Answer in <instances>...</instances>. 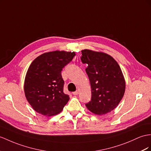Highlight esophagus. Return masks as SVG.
Listing matches in <instances>:
<instances>
[{
    "label": "esophagus",
    "mask_w": 151,
    "mask_h": 151,
    "mask_svg": "<svg viewBox=\"0 0 151 151\" xmlns=\"http://www.w3.org/2000/svg\"><path fill=\"white\" fill-rule=\"evenodd\" d=\"M72 94L74 95H78L79 94V91L77 90L76 91H73V92H72Z\"/></svg>",
    "instance_id": "esophagus-1"
}]
</instances>
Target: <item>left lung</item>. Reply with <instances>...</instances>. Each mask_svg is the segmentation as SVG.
I'll list each match as a JSON object with an SVG mask.
<instances>
[{"label":"left lung","mask_w":151,"mask_h":151,"mask_svg":"<svg viewBox=\"0 0 151 151\" xmlns=\"http://www.w3.org/2000/svg\"><path fill=\"white\" fill-rule=\"evenodd\" d=\"M82 63L91 88V101L85 105L96 115L111 112L119 105L125 92L126 83L120 66L109 55L84 49L81 51Z\"/></svg>","instance_id":"obj_1"}]
</instances>
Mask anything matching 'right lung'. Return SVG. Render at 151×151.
Returning a JSON list of instances; mask_svg holds the SVG:
<instances>
[{
    "label": "right lung",
    "instance_id": "add662e5",
    "mask_svg": "<svg viewBox=\"0 0 151 151\" xmlns=\"http://www.w3.org/2000/svg\"><path fill=\"white\" fill-rule=\"evenodd\" d=\"M75 52L53 51L36 58L29 66L24 83L29 103L36 112L45 116L60 113L69 101L63 92L61 71L75 56Z\"/></svg>",
    "mask_w": 151,
    "mask_h": 151
}]
</instances>
